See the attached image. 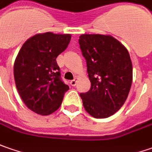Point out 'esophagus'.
<instances>
[{"label":"esophagus","instance_id":"1","mask_svg":"<svg viewBox=\"0 0 152 152\" xmlns=\"http://www.w3.org/2000/svg\"><path fill=\"white\" fill-rule=\"evenodd\" d=\"M70 83H71V85L72 86H76V78H75L74 80H72V81H71V82H70Z\"/></svg>","mask_w":152,"mask_h":152}]
</instances>
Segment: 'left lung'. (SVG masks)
Masks as SVG:
<instances>
[{"label":"left lung","instance_id":"left-lung-1","mask_svg":"<svg viewBox=\"0 0 152 152\" xmlns=\"http://www.w3.org/2000/svg\"><path fill=\"white\" fill-rule=\"evenodd\" d=\"M91 88L81 93L83 107L92 117L112 116L124 105L132 84V62L127 49L110 35L82 34L79 39Z\"/></svg>","mask_w":152,"mask_h":152}]
</instances>
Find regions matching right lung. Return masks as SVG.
<instances>
[{
    "instance_id": "right-lung-1",
    "label": "right lung",
    "mask_w": 152,
    "mask_h": 152,
    "mask_svg": "<svg viewBox=\"0 0 152 152\" xmlns=\"http://www.w3.org/2000/svg\"><path fill=\"white\" fill-rule=\"evenodd\" d=\"M71 39V34H36L24 43L15 60L14 79L19 95L38 114L49 115L56 111L69 90L60 79L56 58Z\"/></svg>"
}]
</instances>
